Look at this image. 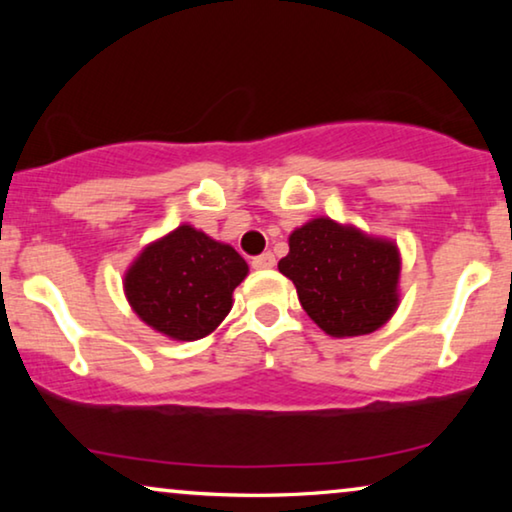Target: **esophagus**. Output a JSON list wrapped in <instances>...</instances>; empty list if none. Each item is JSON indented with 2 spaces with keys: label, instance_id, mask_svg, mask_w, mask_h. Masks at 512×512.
I'll use <instances>...</instances> for the list:
<instances>
[{
  "label": "esophagus",
  "instance_id": "obj_1",
  "mask_svg": "<svg viewBox=\"0 0 512 512\" xmlns=\"http://www.w3.org/2000/svg\"><path fill=\"white\" fill-rule=\"evenodd\" d=\"M251 268H254V270H270V268H275V256H272L270 251H265V254L256 256L254 261H251Z\"/></svg>",
  "mask_w": 512,
  "mask_h": 512
}]
</instances>
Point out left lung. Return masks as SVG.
<instances>
[{
    "instance_id": "obj_1",
    "label": "left lung",
    "mask_w": 512,
    "mask_h": 512,
    "mask_svg": "<svg viewBox=\"0 0 512 512\" xmlns=\"http://www.w3.org/2000/svg\"><path fill=\"white\" fill-rule=\"evenodd\" d=\"M277 268L296 286L307 317L331 338L373 333L401 303L396 242L328 216L293 230Z\"/></svg>"
}]
</instances>
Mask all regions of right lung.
I'll use <instances>...</instances> for the list:
<instances>
[{
	"instance_id": "add662e5",
	"label": "right lung",
	"mask_w": 512,
	"mask_h": 512,
	"mask_svg": "<svg viewBox=\"0 0 512 512\" xmlns=\"http://www.w3.org/2000/svg\"><path fill=\"white\" fill-rule=\"evenodd\" d=\"M247 275V261L230 244L181 223L139 251L125 270L123 291L146 326L193 342L228 317L233 291Z\"/></svg>"
}]
</instances>
